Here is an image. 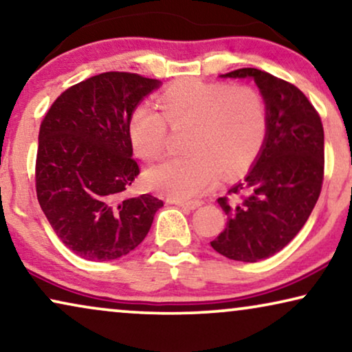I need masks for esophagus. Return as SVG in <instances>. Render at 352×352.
<instances>
[{
  "label": "esophagus",
  "instance_id": "1",
  "mask_svg": "<svg viewBox=\"0 0 352 352\" xmlns=\"http://www.w3.org/2000/svg\"><path fill=\"white\" fill-rule=\"evenodd\" d=\"M177 206H181V208H186V210H195L201 206V201L200 200H192V201H176Z\"/></svg>",
  "mask_w": 352,
  "mask_h": 352
}]
</instances>
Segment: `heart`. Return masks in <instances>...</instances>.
I'll list each match as a JSON object with an SVG mask.
<instances>
[{"instance_id": "1", "label": "heart", "mask_w": 352, "mask_h": 352, "mask_svg": "<svg viewBox=\"0 0 352 352\" xmlns=\"http://www.w3.org/2000/svg\"><path fill=\"white\" fill-rule=\"evenodd\" d=\"M158 109L142 104L129 118V139L144 160L165 151L168 126L190 128L189 155L158 163L147 171L153 189L173 199H194L219 179L221 170L235 175L252 165L267 136V107L258 89L248 85L182 80L158 96Z\"/></svg>"}]
</instances>
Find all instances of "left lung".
Returning a JSON list of instances; mask_svg holds the SVG:
<instances>
[{
  "mask_svg": "<svg viewBox=\"0 0 352 352\" xmlns=\"http://www.w3.org/2000/svg\"><path fill=\"white\" fill-rule=\"evenodd\" d=\"M221 76L254 80L269 128L245 179L218 199L228 226L211 247L234 261L256 263L287 247L316 206L324 181V126L309 99L285 80L258 69Z\"/></svg>",
  "mask_w": 352,
  "mask_h": 352,
  "instance_id": "8db88e82",
  "label": "left lung"
}]
</instances>
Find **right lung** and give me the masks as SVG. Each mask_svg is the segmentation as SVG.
<instances>
[{"mask_svg":"<svg viewBox=\"0 0 352 352\" xmlns=\"http://www.w3.org/2000/svg\"><path fill=\"white\" fill-rule=\"evenodd\" d=\"M160 81L105 72L54 100L38 134L36 197L67 248L88 261H110L146 239L163 201L128 197L139 175L129 118Z\"/></svg>","mask_w":352,"mask_h":352,"instance_id":"obj_1","label":"right lung"}]
</instances>
